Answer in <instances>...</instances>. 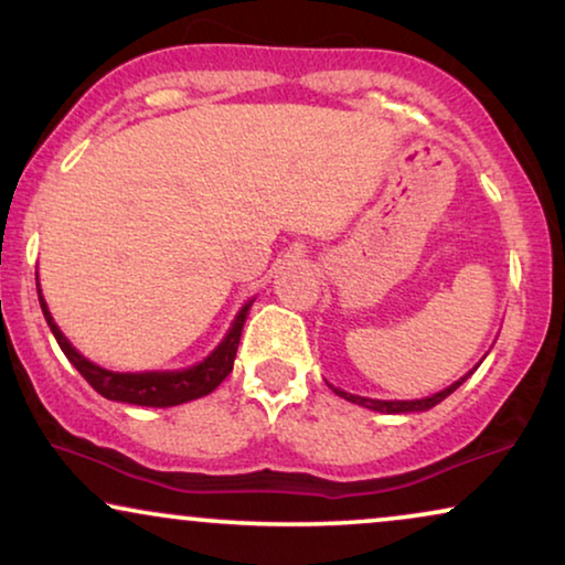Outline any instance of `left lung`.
Masks as SVG:
<instances>
[{"label": "left lung", "mask_w": 565, "mask_h": 565, "mask_svg": "<svg viewBox=\"0 0 565 565\" xmlns=\"http://www.w3.org/2000/svg\"><path fill=\"white\" fill-rule=\"evenodd\" d=\"M470 373H473V370H470ZM470 373H468V375H470ZM468 375H466V377H468ZM466 377H460V381H458V383H452L450 388L439 391V393H435V396H429V398H419V401H373V398L352 396V393H344V391H339V388H334V393H337V396L347 398V401H352V404H360V406L373 408V412H385V414H408V412H427V408L437 406L439 401H445L447 396H450V393H452L455 388H460V385H462V381H466Z\"/></svg>", "instance_id": "1"}]
</instances>
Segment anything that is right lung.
Returning a JSON list of instances; mask_svg holds the SVG:
<instances>
[{
    "instance_id": "obj_1",
    "label": "right lung",
    "mask_w": 565,
    "mask_h": 565,
    "mask_svg": "<svg viewBox=\"0 0 565 565\" xmlns=\"http://www.w3.org/2000/svg\"><path fill=\"white\" fill-rule=\"evenodd\" d=\"M38 298H41V290H38ZM249 306H244L242 313L236 316L234 327H231L228 337L223 339L218 350L195 367L182 370V373H110V370H103L97 367L95 362L84 360L82 354L66 342V337L61 334L58 327L51 319L49 306H45L41 298L43 316L45 321H49L53 337H56V342L61 350H64L68 362L79 370L84 381H87L99 396L110 401H122V404H138V406L188 404V401L207 396V393L218 388V385L228 377L231 370H234L238 339H242L244 319H246V311H249Z\"/></svg>"
}]
</instances>
